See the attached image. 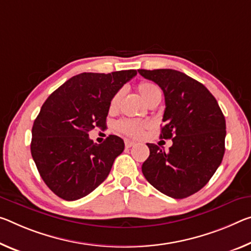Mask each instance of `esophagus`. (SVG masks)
<instances>
[{"mask_svg":"<svg viewBox=\"0 0 251 251\" xmlns=\"http://www.w3.org/2000/svg\"><path fill=\"white\" fill-rule=\"evenodd\" d=\"M135 144H136V143L133 142V141L125 140V146H126V147H132V146H134Z\"/></svg>","mask_w":251,"mask_h":251,"instance_id":"obj_1","label":"esophagus"}]
</instances>
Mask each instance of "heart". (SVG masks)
Returning <instances> with one entry per match:
<instances>
[{"label": "heart", "instance_id": "heart-1", "mask_svg": "<svg viewBox=\"0 0 251 251\" xmlns=\"http://www.w3.org/2000/svg\"><path fill=\"white\" fill-rule=\"evenodd\" d=\"M138 93H140L141 97L144 99L146 104H149L154 99L161 98L162 93L161 89L158 88L157 85L151 81H142L138 83ZM123 91L119 90L114 95L113 98L110 99L109 102V110L115 111L119 106V101H121ZM147 127L146 123L135 121V119H122L116 124V128L119 132L128 135L130 137H140L144 132V129Z\"/></svg>", "mask_w": 251, "mask_h": 251}]
</instances>
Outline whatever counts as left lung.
Instances as JSON below:
<instances>
[{
    "mask_svg": "<svg viewBox=\"0 0 251 251\" xmlns=\"http://www.w3.org/2000/svg\"><path fill=\"white\" fill-rule=\"evenodd\" d=\"M164 93L165 110L161 138H172L165 152L147 143L150 156L142 172L155 189L174 199L200 191L221 164L225 154L226 119L213 95L181 71L138 70Z\"/></svg>",
    "mask_w": 251,
    "mask_h": 251,
    "instance_id": "left-lung-1",
    "label": "left lung"
}]
</instances>
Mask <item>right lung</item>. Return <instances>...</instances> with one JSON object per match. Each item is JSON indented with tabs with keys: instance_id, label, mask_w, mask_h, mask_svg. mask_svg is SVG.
I'll list each match as a JSON object with an SVG mask.
<instances>
[{
	"instance_id": "right-lung-1",
	"label": "right lung",
	"mask_w": 251,
	"mask_h": 251,
	"mask_svg": "<svg viewBox=\"0 0 251 251\" xmlns=\"http://www.w3.org/2000/svg\"><path fill=\"white\" fill-rule=\"evenodd\" d=\"M136 75V70L79 74L42 105L33 123L31 154L42 180L59 198L78 200L108 176L124 141L109 135L97 144L88 133L105 128L110 99Z\"/></svg>"
}]
</instances>
